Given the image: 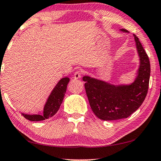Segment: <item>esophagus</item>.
Returning a JSON list of instances; mask_svg holds the SVG:
<instances>
[{
  "mask_svg": "<svg viewBox=\"0 0 161 161\" xmlns=\"http://www.w3.org/2000/svg\"><path fill=\"white\" fill-rule=\"evenodd\" d=\"M73 77L74 80H78V79H80L81 77V72L80 70L76 71L74 73Z\"/></svg>",
  "mask_w": 161,
  "mask_h": 161,
  "instance_id": "esophagus-1",
  "label": "esophagus"
}]
</instances>
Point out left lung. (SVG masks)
<instances>
[{"label":"left lung","mask_w":161,"mask_h":161,"mask_svg":"<svg viewBox=\"0 0 161 161\" xmlns=\"http://www.w3.org/2000/svg\"><path fill=\"white\" fill-rule=\"evenodd\" d=\"M119 30L129 32L124 29ZM133 35L140 66L132 82L114 85L90 76L82 77L91 108L97 118L104 121L127 118L141 106L147 95L150 76L149 58L139 38Z\"/></svg>","instance_id":"obj_1"}]
</instances>
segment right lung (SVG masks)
I'll return each instance as SVG.
<instances>
[{
	"label": "right lung",
	"instance_id": "right-lung-1",
	"mask_svg": "<svg viewBox=\"0 0 161 161\" xmlns=\"http://www.w3.org/2000/svg\"><path fill=\"white\" fill-rule=\"evenodd\" d=\"M70 81L69 77L61 79L56 84L49 95L43 108V111H39L36 114H28L21 113L23 116L32 121H39L53 116L58 111L66 92L68 83Z\"/></svg>",
	"mask_w": 161,
	"mask_h": 161
}]
</instances>
